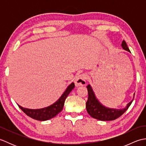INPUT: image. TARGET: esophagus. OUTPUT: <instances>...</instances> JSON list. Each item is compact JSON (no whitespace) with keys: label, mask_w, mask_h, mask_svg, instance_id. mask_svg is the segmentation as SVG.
Wrapping results in <instances>:
<instances>
[{"label":"esophagus","mask_w":146,"mask_h":146,"mask_svg":"<svg viewBox=\"0 0 146 146\" xmlns=\"http://www.w3.org/2000/svg\"><path fill=\"white\" fill-rule=\"evenodd\" d=\"M86 75L85 74H80L77 76L75 80V84L76 86H84L86 84Z\"/></svg>","instance_id":"34e87169"}]
</instances>
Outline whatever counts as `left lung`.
I'll return each instance as SVG.
<instances>
[{"mask_svg": "<svg viewBox=\"0 0 146 146\" xmlns=\"http://www.w3.org/2000/svg\"><path fill=\"white\" fill-rule=\"evenodd\" d=\"M122 46L123 49L130 52L129 49L125 41H122ZM86 88H87L88 93V100L86 103V110L91 117L99 120L108 121L117 119V118L120 117L125 111H126L130 105H131L133 100H134V98H133L132 100L127 105V107L123 109H113V108H107L102 105L100 103V102L97 100L90 85H87Z\"/></svg>", "mask_w": 146, "mask_h": 146, "instance_id": "obj_1", "label": "left lung"}]
</instances>
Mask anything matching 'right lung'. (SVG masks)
<instances>
[{"instance_id":"1","label":"right lung","mask_w":146,"mask_h":146,"mask_svg":"<svg viewBox=\"0 0 146 146\" xmlns=\"http://www.w3.org/2000/svg\"><path fill=\"white\" fill-rule=\"evenodd\" d=\"M74 87H75L74 83H71L64 91L63 94L61 96V97L54 104L49 107L41 108V109H29V108H24L19 105L18 106L27 116L33 119L40 121L49 120L55 117L63 110L64 101Z\"/></svg>"}]
</instances>
